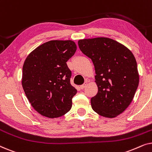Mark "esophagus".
<instances>
[{"mask_svg":"<svg viewBox=\"0 0 152 152\" xmlns=\"http://www.w3.org/2000/svg\"><path fill=\"white\" fill-rule=\"evenodd\" d=\"M86 85H87V82H85V83H84V84L81 85V86H80V88H81V89H84V88H85V87H86Z\"/></svg>","mask_w":152,"mask_h":152,"instance_id":"1","label":"esophagus"}]
</instances>
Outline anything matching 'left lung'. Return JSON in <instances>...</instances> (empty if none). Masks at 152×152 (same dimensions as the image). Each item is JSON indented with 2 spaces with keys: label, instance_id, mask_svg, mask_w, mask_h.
Returning <instances> with one entry per match:
<instances>
[{
  "label": "left lung",
  "instance_id": "1",
  "mask_svg": "<svg viewBox=\"0 0 152 152\" xmlns=\"http://www.w3.org/2000/svg\"><path fill=\"white\" fill-rule=\"evenodd\" d=\"M80 50L92 60L98 88L91 99L99 115L115 118L132 102L139 84L136 60L127 48L106 37L78 41Z\"/></svg>",
  "mask_w": 152,
  "mask_h": 152
}]
</instances>
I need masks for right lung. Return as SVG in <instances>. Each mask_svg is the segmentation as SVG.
<instances>
[{"label":"right lung","mask_w":152,"mask_h":152,"mask_svg":"<svg viewBox=\"0 0 152 152\" xmlns=\"http://www.w3.org/2000/svg\"><path fill=\"white\" fill-rule=\"evenodd\" d=\"M74 41L53 40L31 52L23 66L22 86L32 107L50 118L64 115L72 107L77 93L70 84L66 62L74 55Z\"/></svg>","instance_id":"add662e5"}]
</instances>
